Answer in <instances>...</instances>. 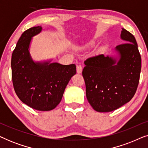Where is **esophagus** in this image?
Masks as SVG:
<instances>
[{
	"label": "esophagus",
	"mask_w": 148,
	"mask_h": 148,
	"mask_svg": "<svg viewBox=\"0 0 148 148\" xmlns=\"http://www.w3.org/2000/svg\"><path fill=\"white\" fill-rule=\"evenodd\" d=\"M82 70H83L82 66L77 65V73H81L82 72Z\"/></svg>",
	"instance_id": "1"
}]
</instances>
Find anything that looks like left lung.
<instances>
[{
	"instance_id": "8db88e82",
	"label": "left lung",
	"mask_w": 148,
	"mask_h": 148,
	"mask_svg": "<svg viewBox=\"0 0 148 148\" xmlns=\"http://www.w3.org/2000/svg\"><path fill=\"white\" fill-rule=\"evenodd\" d=\"M121 39L125 43L115 48L117 58L99 54L85 60L82 71L86 97L97 112H111L129 102L139 82L141 58L136 40L123 28Z\"/></svg>"
}]
</instances>
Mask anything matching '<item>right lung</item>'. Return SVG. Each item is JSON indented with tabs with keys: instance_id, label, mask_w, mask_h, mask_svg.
Listing matches in <instances>:
<instances>
[{
	"instance_id": "obj_1",
	"label": "right lung",
	"mask_w": 148,
	"mask_h": 148,
	"mask_svg": "<svg viewBox=\"0 0 148 148\" xmlns=\"http://www.w3.org/2000/svg\"><path fill=\"white\" fill-rule=\"evenodd\" d=\"M41 31V26L31 27L18 40L12 54V80L21 102L35 110L48 111L60 102L66 86L76 74V66L34 62L28 49L32 38Z\"/></svg>"
}]
</instances>
